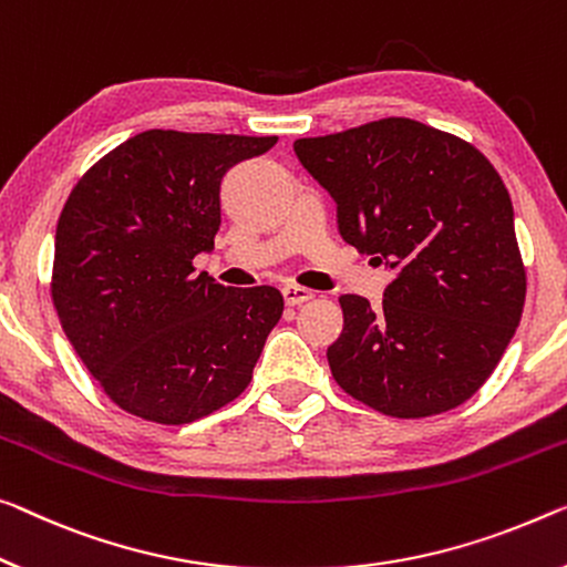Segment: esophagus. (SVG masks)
<instances>
[{"label":"esophagus","mask_w":567,"mask_h":567,"mask_svg":"<svg viewBox=\"0 0 567 567\" xmlns=\"http://www.w3.org/2000/svg\"><path fill=\"white\" fill-rule=\"evenodd\" d=\"M284 299L289 307H299V303L313 299V291L311 289H303V286H296V284H286L284 286Z\"/></svg>","instance_id":"obj_1"}]
</instances>
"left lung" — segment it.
Instances as JSON below:
<instances>
[{"instance_id": "8db88e82", "label": "left lung", "mask_w": 567, "mask_h": 567, "mask_svg": "<svg viewBox=\"0 0 567 567\" xmlns=\"http://www.w3.org/2000/svg\"><path fill=\"white\" fill-rule=\"evenodd\" d=\"M293 152L334 197L342 238L395 278L372 309L339 296L327 350L337 385L393 417L446 413L499 364L522 319L527 276L499 172L464 138L380 118Z\"/></svg>"}]
</instances>
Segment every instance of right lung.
I'll use <instances>...</instances> for the list:
<instances>
[{"label":"right lung","mask_w":567,"mask_h":567,"mask_svg":"<svg viewBox=\"0 0 567 567\" xmlns=\"http://www.w3.org/2000/svg\"><path fill=\"white\" fill-rule=\"evenodd\" d=\"M276 142L152 128L95 162L65 199L52 303L121 411L182 425L248 388L284 296L220 286L193 260L215 246L225 172Z\"/></svg>","instance_id":"obj_1"}]
</instances>
